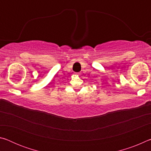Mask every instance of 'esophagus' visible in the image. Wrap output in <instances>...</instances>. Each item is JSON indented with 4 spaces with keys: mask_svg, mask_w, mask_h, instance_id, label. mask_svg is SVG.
<instances>
[{
    "mask_svg": "<svg viewBox=\"0 0 151 151\" xmlns=\"http://www.w3.org/2000/svg\"><path fill=\"white\" fill-rule=\"evenodd\" d=\"M75 75H78V76H79V75H81V73H75Z\"/></svg>",
    "mask_w": 151,
    "mask_h": 151,
    "instance_id": "obj_1",
    "label": "esophagus"
}]
</instances>
